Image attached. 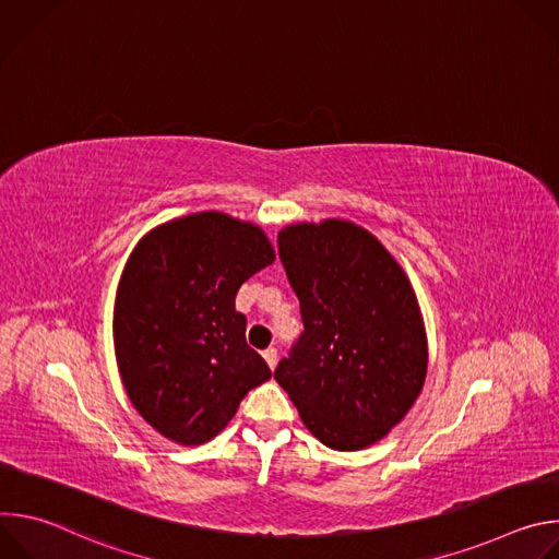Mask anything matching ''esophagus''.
I'll use <instances>...</instances> for the list:
<instances>
[{
	"mask_svg": "<svg viewBox=\"0 0 559 559\" xmlns=\"http://www.w3.org/2000/svg\"><path fill=\"white\" fill-rule=\"evenodd\" d=\"M263 358H265V362L274 369L276 362H278V352H276V347H267V349L263 352Z\"/></svg>",
	"mask_w": 559,
	"mask_h": 559,
	"instance_id": "34e87169",
	"label": "esophagus"
}]
</instances>
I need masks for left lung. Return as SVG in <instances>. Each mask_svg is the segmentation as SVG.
Returning <instances> with one entry per match:
<instances>
[{
	"instance_id": "left-lung-1",
	"label": "left lung",
	"mask_w": 559,
	"mask_h": 559,
	"mask_svg": "<svg viewBox=\"0 0 559 559\" xmlns=\"http://www.w3.org/2000/svg\"><path fill=\"white\" fill-rule=\"evenodd\" d=\"M278 254L305 330L274 378L325 447L365 449L405 418L425 384L416 292L378 238L349 221L287 225Z\"/></svg>"
}]
</instances>
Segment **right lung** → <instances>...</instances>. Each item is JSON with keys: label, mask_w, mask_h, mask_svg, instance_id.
<instances>
[{"label": "right lung", "mask_w": 559, "mask_h": 559, "mask_svg": "<svg viewBox=\"0 0 559 559\" xmlns=\"http://www.w3.org/2000/svg\"><path fill=\"white\" fill-rule=\"evenodd\" d=\"M270 263L265 231L223 212L158 225L130 254L115 302L117 365L134 409L168 440H212L272 378L234 307L238 287Z\"/></svg>", "instance_id": "1"}]
</instances>
